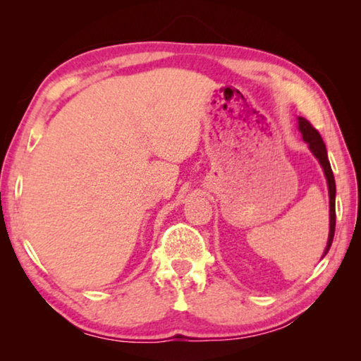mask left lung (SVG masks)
Returning <instances> with one entry per match:
<instances>
[{
	"mask_svg": "<svg viewBox=\"0 0 361 361\" xmlns=\"http://www.w3.org/2000/svg\"><path fill=\"white\" fill-rule=\"evenodd\" d=\"M298 126H299V132L302 133V140L309 145V149L312 151V154L319 159L320 166L325 172L326 176V183H328V191H329V235H328V242H326V248L323 252V256L328 253L329 247L333 243V237H334V228H336V183H334V175L331 166H329L328 161V154H326V146L323 143V140L320 137V133L317 129H314L312 124L307 119L304 118H298ZM322 256V258H323Z\"/></svg>",
	"mask_w": 361,
	"mask_h": 361,
	"instance_id": "left-lung-1",
	"label": "left lung"
}]
</instances>
